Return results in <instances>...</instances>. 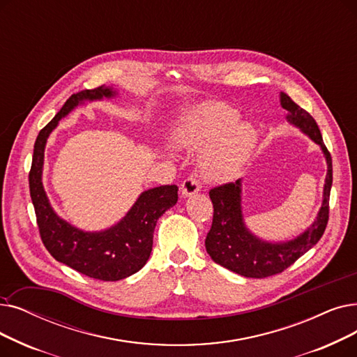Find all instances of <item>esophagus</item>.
<instances>
[{
	"label": "esophagus",
	"mask_w": 357,
	"mask_h": 357,
	"mask_svg": "<svg viewBox=\"0 0 357 357\" xmlns=\"http://www.w3.org/2000/svg\"><path fill=\"white\" fill-rule=\"evenodd\" d=\"M199 188H201V185H199V179L197 178V175H190L188 178H185V181L181 185L182 195H185V197H190V195L198 192Z\"/></svg>",
	"instance_id": "obj_1"
}]
</instances>
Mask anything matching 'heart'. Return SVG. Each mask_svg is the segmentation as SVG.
<instances>
[{
	"mask_svg": "<svg viewBox=\"0 0 357 357\" xmlns=\"http://www.w3.org/2000/svg\"><path fill=\"white\" fill-rule=\"evenodd\" d=\"M239 114L227 105L214 103L197 109L176 131V142L191 150L211 146L204 175L211 181L234 176L252 150L255 134L248 123H236Z\"/></svg>",
	"mask_w": 357,
	"mask_h": 357,
	"instance_id": "b5f03b06",
	"label": "heart"
}]
</instances>
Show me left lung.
Here are the masks:
<instances>
[{
  "instance_id": "1",
  "label": "left lung",
  "mask_w": 357,
  "mask_h": 357,
  "mask_svg": "<svg viewBox=\"0 0 357 357\" xmlns=\"http://www.w3.org/2000/svg\"><path fill=\"white\" fill-rule=\"evenodd\" d=\"M282 106L289 112L287 119L321 146L327 159L322 207L312 227L299 238L286 243H268L257 239L243 225L241 210V181L222 183L208 191L213 203V223L206 238V250L214 262L250 278H266L283 273L294 261L318 243L330 217V191L333 185V159L322 142L321 131L311 114L294 103L283 91Z\"/></svg>"
}]
</instances>
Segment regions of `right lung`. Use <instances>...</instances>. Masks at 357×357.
Returning <instances> with one entry per match:
<instances>
[{
  "label": "right lung",
  "mask_w": 357,
  "mask_h": 357,
  "mask_svg": "<svg viewBox=\"0 0 357 357\" xmlns=\"http://www.w3.org/2000/svg\"><path fill=\"white\" fill-rule=\"evenodd\" d=\"M115 93L99 86L71 95L54 119L45 126L35 142L32 167L29 172L30 197L36 213L39 235L48 252L59 262L87 277L102 282H116L142 270L153 246V231L159 217L178 201L176 185L144 191L123 219L99 234H87L61 220L50 206L42 185L43 150L46 138L82 100L109 98Z\"/></svg>",
  "instance_id": "1"
}]
</instances>
